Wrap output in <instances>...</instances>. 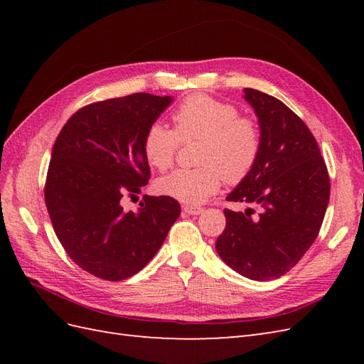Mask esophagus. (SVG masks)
I'll use <instances>...</instances> for the list:
<instances>
[{
    "instance_id": "1",
    "label": "esophagus",
    "mask_w": 364,
    "mask_h": 364,
    "mask_svg": "<svg viewBox=\"0 0 364 364\" xmlns=\"http://www.w3.org/2000/svg\"><path fill=\"white\" fill-rule=\"evenodd\" d=\"M183 211H185L186 214H190V215H199V214L203 213V208H202V206L185 205V206H183Z\"/></svg>"
}]
</instances>
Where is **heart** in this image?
I'll return each instance as SVG.
<instances>
[{
    "mask_svg": "<svg viewBox=\"0 0 364 364\" xmlns=\"http://www.w3.org/2000/svg\"><path fill=\"white\" fill-rule=\"evenodd\" d=\"M174 130L161 123L151 124L142 141L146 159L159 170H167L174 161L179 139H203L200 164L194 170H174L158 182L162 194L183 203L199 205L218 191L223 178L237 183L255 165L261 136L250 118L240 117L238 109L203 94H194L181 103L173 114Z\"/></svg>",
    "mask_w": 364,
    "mask_h": 364,
    "instance_id": "obj_1",
    "label": "heart"
}]
</instances>
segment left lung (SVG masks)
<instances>
[{
  "label": "left lung",
  "mask_w": 364,
  "mask_h": 364,
  "mask_svg": "<svg viewBox=\"0 0 364 364\" xmlns=\"http://www.w3.org/2000/svg\"><path fill=\"white\" fill-rule=\"evenodd\" d=\"M258 118L261 147L246 178L226 197L258 206L225 209L226 228L215 250L253 281L277 279L294 267L321 230L329 202V176L310 129L278 98L245 87Z\"/></svg>",
  "instance_id": "obj_1"
}]
</instances>
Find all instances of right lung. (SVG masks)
I'll use <instances>...</instances> for the list:
<instances>
[{
  "label": "right lung",
  "mask_w": 364,
  "mask_h": 364,
  "mask_svg": "<svg viewBox=\"0 0 364 364\" xmlns=\"http://www.w3.org/2000/svg\"><path fill=\"white\" fill-rule=\"evenodd\" d=\"M173 97L132 94L87 105L60 130L51 149L46 203L60 245L77 266L106 281L134 277L156 255L181 205L144 196L124 211L123 196L147 185L142 141Z\"/></svg>",
  "instance_id": "right-lung-1"
}]
</instances>
